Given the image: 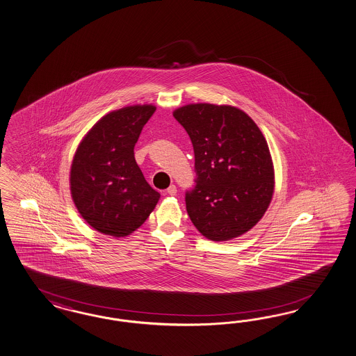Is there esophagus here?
<instances>
[{
	"instance_id": "esophagus-1",
	"label": "esophagus",
	"mask_w": 356,
	"mask_h": 356,
	"mask_svg": "<svg viewBox=\"0 0 356 356\" xmlns=\"http://www.w3.org/2000/svg\"><path fill=\"white\" fill-rule=\"evenodd\" d=\"M167 193L170 194V195H175V194L177 193L176 185H171V186L167 189Z\"/></svg>"
}]
</instances>
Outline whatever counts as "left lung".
Listing matches in <instances>:
<instances>
[{
	"label": "left lung",
	"instance_id": "1",
	"mask_svg": "<svg viewBox=\"0 0 356 356\" xmlns=\"http://www.w3.org/2000/svg\"><path fill=\"white\" fill-rule=\"evenodd\" d=\"M191 137L195 186L185 193L195 228L214 241L245 234L274 192L269 146L256 122L231 106L188 104L173 112Z\"/></svg>",
	"mask_w": 356,
	"mask_h": 356
}]
</instances>
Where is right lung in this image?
I'll return each instance as SVG.
<instances>
[{"label": "right lung", "instance_id": "add662e5", "mask_svg": "<svg viewBox=\"0 0 356 356\" xmlns=\"http://www.w3.org/2000/svg\"><path fill=\"white\" fill-rule=\"evenodd\" d=\"M156 108L130 106L109 112L79 143L70 170V192L79 214L99 232L130 235L145 223L161 194L134 159V146Z\"/></svg>", "mask_w": 356, "mask_h": 356}]
</instances>
